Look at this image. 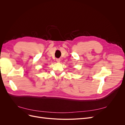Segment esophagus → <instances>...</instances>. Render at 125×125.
<instances>
[{
  "mask_svg": "<svg viewBox=\"0 0 125 125\" xmlns=\"http://www.w3.org/2000/svg\"><path fill=\"white\" fill-rule=\"evenodd\" d=\"M56 62H60V59L59 58H57L56 59Z\"/></svg>",
  "mask_w": 125,
  "mask_h": 125,
  "instance_id": "obj_1",
  "label": "esophagus"
}]
</instances>
